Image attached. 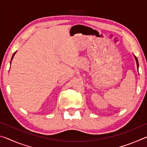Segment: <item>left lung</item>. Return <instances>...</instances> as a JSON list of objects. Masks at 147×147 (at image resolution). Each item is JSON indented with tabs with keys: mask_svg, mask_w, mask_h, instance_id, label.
<instances>
[{
	"mask_svg": "<svg viewBox=\"0 0 147 147\" xmlns=\"http://www.w3.org/2000/svg\"><path fill=\"white\" fill-rule=\"evenodd\" d=\"M135 57V58H136V62H137V66H138V67H139V63H138V59H137V58L136 56H134Z\"/></svg>",
	"mask_w": 147,
	"mask_h": 147,
	"instance_id": "8db88e82",
	"label": "left lung"
}]
</instances>
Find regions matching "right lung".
Wrapping results in <instances>:
<instances>
[{"label":"right lung","instance_id":"1","mask_svg":"<svg viewBox=\"0 0 147 147\" xmlns=\"http://www.w3.org/2000/svg\"><path fill=\"white\" fill-rule=\"evenodd\" d=\"M16 53V52H15V53H13V56H12V58H11V60H12V59H13V56H14V55H15V54ZM11 63V62H10Z\"/></svg>","mask_w":147,"mask_h":147}]
</instances>
